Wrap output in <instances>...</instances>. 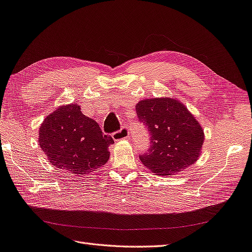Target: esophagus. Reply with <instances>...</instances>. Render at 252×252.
<instances>
[{
	"label": "esophagus",
	"mask_w": 252,
	"mask_h": 252,
	"mask_svg": "<svg viewBox=\"0 0 252 252\" xmlns=\"http://www.w3.org/2000/svg\"><path fill=\"white\" fill-rule=\"evenodd\" d=\"M130 137V132H128V128L126 126L121 127L120 131H117L113 134V138L115 140H121V139H127Z\"/></svg>",
	"instance_id": "1"
}]
</instances>
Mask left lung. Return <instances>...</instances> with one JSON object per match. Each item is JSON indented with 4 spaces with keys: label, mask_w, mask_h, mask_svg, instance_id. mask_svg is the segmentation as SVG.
I'll list each match as a JSON object with an SVG mask.
<instances>
[{
    "label": "left lung",
    "mask_w": 252,
    "mask_h": 252,
    "mask_svg": "<svg viewBox=\"0 0 252 252\" xmlns=\"http://www.w3.org/2000/svg\"><path fill=\"white\" fill-rule=\"evenodd\" d=\"M135 109L151 135L148 151L139 156L150 172L171 176L196 162L205 135L183 103L172 97H154L139 101Z\"/></svg>",
    "instance_id": "1"
}]
</instances>
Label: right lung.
I'll return each instance as SVG.
<instances>
[{"instance_id":"right-lung-1","label":"right lung","mask_w":252,"mask_h":252,"mask_svg":"<svg viewBox=\"0 0 252 252\" xmlns=\"http://www.w3.org/2000/svg\"><path fill=\"white\" fill-rule=\"evenodd\" d=\"M38 144L48 162L78 176L103 166L114 139L104 135L98 124L85 116L78 104L62 105L43 121Z\"/></svg>"}]
</instances>
